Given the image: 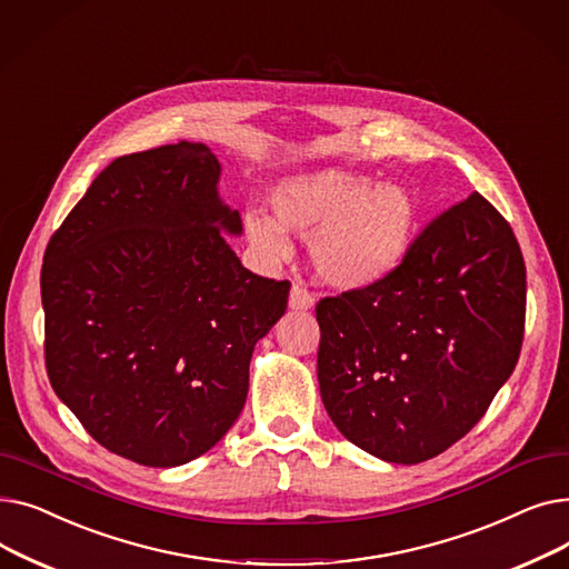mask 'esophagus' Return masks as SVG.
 <instances>
[{
  "label": "esophagus",
  "mask_w": 569,
  "mask_h": 569,
  "mask_svg": "<svg viewBox=\"0 0 569 569\" xmlns=\"http://www.w3.org/2000/svg\"><path fill=\"white\" fill-rule=\"evenodd\" d=\"M313 302H316L313 295H311L302 283H295V286H292L290 300H288V305H290L292 311H307V309L313 307Z\"/></svg>",
  "instance_id": "34e87169"
}]
</instances>
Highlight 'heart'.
<instances>
[{
	"instance_id": "b5f03b06",
	"label": "heart",
	"mask_w": 569,
	"mask_h": 569,
	"mask_svg": "<svg viewBox=\"0 0 569 569\" xmlns=\"http://www.w3.org/2000/svg\"><path fill=\"white\" fill-rule=\"evenodd\" d=\"M277 220L260 209L244 214L249 244L267 260L290 253L288 232L311 237L316 274L335 288L360 290L390 277L406 258L420 202L401 182L371 184L339 168L295 174L272 191Z\"/></svg>"
}]
</instances>
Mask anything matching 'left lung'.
I'll return each mask as SVG.
<instances>
[{
	"label": "left lung",
	"mask_w": 569,
	"mask_h": 569,
	"mask_svg": "<svg viewBox=\"0 0 569 569\" xmlns=\"http://www.w3.org/2000/svg\"><path fill=\"white\" fill-rule=\"evenodd\" d=\"M318 385L327 415L390 463L438 457L512 376L526 322L517 237L480 193L438 214L382 281L325 297Z\"/></svg>",
	"instance_id": "1"
}]
</instances>
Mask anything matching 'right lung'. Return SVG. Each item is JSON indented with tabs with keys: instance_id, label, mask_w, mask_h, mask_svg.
Masks as SVG:
<instances>
[{
	"instance_id": "add662e5",
	"label": "right lung",
	"mask_w": 569,
	"mask_h": 569,
	"mask_svg": "<svg viewBox=\"0 0 569 569\" xmlns=\"http://www.w3.org/2000/svg\"><path fill=\"white\" fill-rule=\"evenodd\" d=\"M202 142L114 159L50 237L41 300L46 369L106 450L174 468L228 433L256 343L288 307V281L239 262L242 219L219 196Z\"/></svg>"
}]
</instances>
